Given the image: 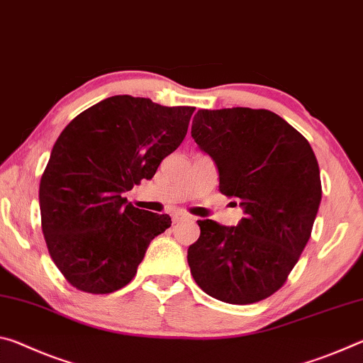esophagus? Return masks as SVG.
I'll return each mask as SVG.
<instances>
[{
  "instance_id": "esophagus-1",
  "label": "esophagus",
  "mask_w": 363,
  "mask_h": 363,
  "mask_svg": "<svg viewBox=\"0 0 363 363\" xmlns=\"http://www.w3.org/2000/svg\"><path fill=\"white\" fill-rule=\"evenodd\" d=\"M171 218H173V223L176 224V223H181V220H186V219H190L187 214H184V213H173L171 214Z\"/></svg>"
}]
</instances>
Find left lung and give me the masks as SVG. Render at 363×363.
I'll list each match as a JSON object with an SVG mask.
<instances>
[{
	"label": "left lung",
	"instance_id": "obj_1",
	"mask_svg": "<svg viewBox=\"0 0 363 363\" xmlns=\"http://www.w3.org/2000/svg\"><path fill=\"white\" fill-rule=\"evenodd\" d=\"M192 138L219 171V190L240 200L237 225L199 220L187 251L192 277L229 304L269 298L285 284L309 242L322 200L311 144L277 113L233 107L199 110Z\"/></svg>",
	"mask_w": 363,
	"mask_h": 363
}]
</instances>
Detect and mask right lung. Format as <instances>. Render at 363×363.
Segmentation results:
<instances>
[{
	"instance_id": "obj_1",
	"label": "right lung",
	"mask_w": 363,
	"mask_h": 363,
	"mask_svg": "<svg viewBox=\"0 0 363 363\" xmlns=\"http://www.w3.org/2000/svg\"><path fill=\"white\" fill-rule=\"evenodd\" d=\"M195 107L112 96L75 116L52 147L40 182L41 229L72 286L107 294L130 284L168 214L128 203L123 194L152 179L186 138Z\"/></svg>"
}]
</instances>
